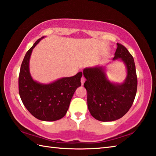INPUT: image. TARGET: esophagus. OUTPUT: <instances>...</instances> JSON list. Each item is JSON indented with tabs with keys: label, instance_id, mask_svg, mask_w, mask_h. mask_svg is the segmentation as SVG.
Instances as JSON below:
<instances>
[{
	"label": "esophagus",
	"instance_id": "esophagus-1",
	"mask_svg": "<svg viewBox=\"0 0 156 156\" xmlns=\"http://www.w3.org/2000/svg\"><path fill=\"white\" fill-rule=\"evenodd\" d=\"M85 80H86V79H85V78L84 77V76H82V77L81 78V83H82V84L83 85L84 84V82H85Z\"/></svg>",
	"mask_w": 156,
	"mask_h": 156
}]
</instances>
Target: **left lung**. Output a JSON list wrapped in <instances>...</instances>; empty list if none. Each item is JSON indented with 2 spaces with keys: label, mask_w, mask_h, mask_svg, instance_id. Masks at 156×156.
Listing matches in <instances>:
<instances>
[{
  "label": "left lung",
  "mask_w": 156,
  "mask_h": 156,
  "mask_svg": "<svg viewBox=\"0 0 156 156\" xmlns=\"http://www.w3.org/2000/svg\"><path fill=\"white\" fill-rule=\"evenodd\" d=\"M113 60L121 58L127 68L123 83L109 81L105 68L96 66L84 69L87 79L88 108L91 115L101 121L117 120L127 113L133 103L137 88V78L133 56L125 46L117 43Z\"/></svg>",
  "instance_id": "left-lung-1"
}]
</instances>
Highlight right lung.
<instances>
[{"label":"right lung","instance_id":"obj_1","mask_svg":"<svg viewBox=\"0 0 156 156\" xmlns=\"http://www.w3.org/2000/svg\"><path fill=\"white\" fill-rule=\"evenodd\" d=\"M44 37L36 41L26 53L20 69L19 92L23 105L34 117L41 121H54L64 117L67 112L73 94L81 86L82 72L48 84L33 80L29 72V59L33 49Z\"/></svg>","mask_w":156,"mask_h":156}]
</instances>
